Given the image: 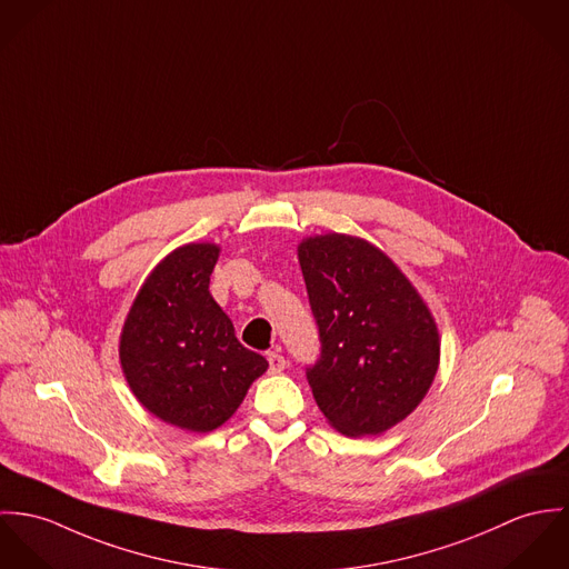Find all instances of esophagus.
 Instances as JSON below:
<instances>
[{
	"mask_svg": "<svg viewBox=\"0 0 569 569\" xmlns=\"http://www.w3.org/2000/svg\"><path fill=\"white\" fill-rule=\"evenodd\" d=\"M268 369L270 373H281L286 369V358L277 351H268Z\"/></svg>",
	"mask_w": 569,
	"mask_h": 569,
	"instance_id": "34e87169",
	"label": "esophagus"
}]
</instances>
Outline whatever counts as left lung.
<instances>
[{
  "label": "left lung",
  "instance_id": "1",
  "mask_svg": "<svg viewBox=\"0 0 569 569\" xmlns=\"http://www.w3.org/2000/svg\"><path fill=\"white\" fill-rule=\"evenodd\" d=\"M299 263L320 338V358L306 371L320 412L347 437L390 430L439 369L428 306L395 261L360 238H308Z\"/></svg>",
  "mask_w": 569,
  "mask_h": 569
}]
</instances>
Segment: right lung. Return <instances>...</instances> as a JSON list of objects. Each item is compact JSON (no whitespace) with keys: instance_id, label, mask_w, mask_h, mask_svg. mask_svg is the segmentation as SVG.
<instances>
[{"instance_id":"add662e5","label":"right lung","mask_w":569,"mask_h":569,"mask_svg":"<svg viewBox=\"0 0 569 569\" xmlns=\"http://www.w3.org/2000/svg\"><path fill=\"white\" fill-rule=\"evenodd\" d=\"M218 253L202 242L168 254L137 292L120 336L122 371L139 403L190 432L220 428L268 369L209 292Z\"/></svg>"}]
</instances>
